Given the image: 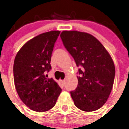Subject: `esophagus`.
<instances>
[{
  "label": "esophagus",
  "instance_id": "obj_1",
  "mask_svg": "<svg viewBox=\"0 0 129 129\" xmlns=\"http://www.w3.org/2000/svg\"><path fill=\"white\" fill-rule=\"evenodd\" d=\"M61 82L64 85L65 83H66V80H61Z\"/></svg>",
  "mask_w": 129,
  "mask_h": 129
}]
</instances>
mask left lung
I'll use <instances>...</instances> for the list:
<instances>
[{
	"label": "left lung",
	"instance_id": "obj_1",
	"mask_svg": "<svg viewBox=\"0 0 129 129\" xmlns=\"http://www.w3.org/2000/svg\"><path fill=\"white\" fill-rule=\"evenodd\" d=\"M65 47L79 69L76 89L70 92L75 106L85 112L99 109L108 100L115 76L112 57L93 35L78 31H63L60 35Z\"/></svg>",
	"mask_w": 129,
	"mask_h": 129
}]
</instances>
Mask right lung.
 <instances>
[{"mask_svg": "<svg viewBox=\"0 0 129 129\" xmlns=\"http://www.w3.org/2000/svg\"><path fill=\"white\" fill-rule=\"evenodd\" d=\"M59 31H51L30 39L17 52L13 66L14 82L19 98L32 110L43 112L55 106L61 89L47 78L51 57Z\"/></svg>", "mask_w": 129, "mask_h": 129, "instance_id": "right-lung-1", "label": "right lung"}]
</instances>
